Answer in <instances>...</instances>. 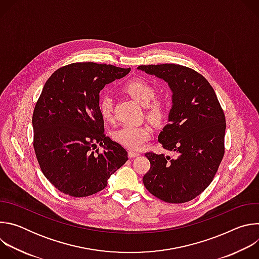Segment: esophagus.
Returning <instances> with one entry per match:
<instances>
[{
    "label": "esophagus",
    "mask_w": 259,
    "mask_h": 259,
    "mask_svg": "<svg viewBox=\"0 0 259 259\" xmlns=\"http://www.w3.org/2000/svg\"><path fill=\"white\" fill-rule=\"evenodd\" d=\"M140 155V153L139 152H136V151H129L128 152V156H129V158H131V159H133V158H135V157H137V156H139Z\"/></svg>",
    "instance_id": "1"
}]
</instances>
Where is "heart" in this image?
I'll use <instances>...</instances> for the list:
<instances>
[{"label": "heart", "instance_id": "b5f03b06", "mask_svg": "<svg viewBox=\"0 0 259 259\" xmlns=\"http://www.w3.org/2000/svg\"><path fill=\"white\" fill-rule=\"evenodd\" d=\"M126 93L145 106V116L155 124L164 123L169 115V103L164 98H157V88L149 81L132 79L123 85ZM98 110L105 121L114 119V98L108 92L100 94ZM153 129L149 125H124L113 132L114 139L127 149L139 150L150 141Z\"/></svg>", "mask_w": 259, "mask_h": 259}]
</instances>
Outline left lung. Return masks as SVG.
<instances>
[{
	"instance_id": "1",
	"label": "left lung",
	"mask_w": 259,
	"mask_h": 259,
	"mask_svg": "<svg viewBox=\"0 0 259 259\" xmlns=\"http://www.w3.org/2000/svg\"><path fill=\"white\" fill-rule=\"evenodd\" d=\"M138 69L166 81L173 92L169 124L159 141L174 157L145 153L151 168L143 178L145 189L172 204L189 202L212 182L225 155L226 116L209 82L193 68L163 63Z\"/></svg>"
}]
</instances>
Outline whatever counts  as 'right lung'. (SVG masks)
Here are the masks:
<instances>
[{
  "label": "right lung",
  "instance_id": "1",
  "mask_svg": "<svg viewBox=\"0 0 259 259\" xmlns=\"http://www.w3.org/2000/svg\"><path fill=\"white\" fill-rule=\"evenodd\" d=\"M130 70L75 62L56 69L44 85L32 114V143L43 174L61 193L94 195L127 162L126 150L104 133L98 99L106 84Z\"/></svg>",
  "mask_w": 259,
  "mask_h": 259
}]
</instances>
